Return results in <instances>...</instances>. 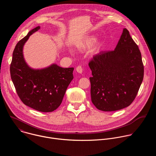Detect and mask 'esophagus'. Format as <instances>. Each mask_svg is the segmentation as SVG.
<instances>
[{"label":"esophagus","instance_id":"34e87169","mask_svg":"<svg viewBox=\"0 0 156 156\" xmlns=\"http://www.w3.org/2000/svg\"><path fill=\"white\" fill-rule=\"evenodd\" d=\"M76 72L78 73H79L80 74H81L83 73V69H82V67H81V66H78L76 68Z\"/></svg>","mask_w":156,"mask_h":156}]
</instances>
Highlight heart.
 Returning a JSON list of instances; mask_svg holds the SVG:
<instances>
[{
    "mask_svg": "<svg viewBox=\"0 0 156 156\" xmlns=\"http://www.w3.org/2000/svg\"><path fill=\"white\" fill-rule=\"evenodd\" d=\"M96 37L94 36H89L82 40H81L80 42H77L76 44V48L78 50L80 51H86L90 49L92 46L94 45V44L96 41ZM104 45V42L103 41H98L95 45L94 46L92 51H91V54L93 56H95L98 55L102 49ZM70 52H72L70 51Z\"/></svg>",
    "mask_w": 156,
    "mask_h": 156,
    "instance_id": "obj_1",
    "label": "heart"
}]
</instances>
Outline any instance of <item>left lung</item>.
I'll return each instance as SVG.
<instances>
[{"instance_id": "obj_1", "label": "left lung", "mask_w": 156, "mask_h": 156, "mask_svg": "<svg viewBox=\"0 0 156 156\" xmlns=\"http://www.w3.org/2000/svg\"><path fill=\"white\" fill-rule=\"evenodd\" d=\"M89 66L92 72L91 97L102 111L129 106L135 99L144 76V66L136 44L124 28L114 51L101 52Z\"/></svg>"}]
</instances>
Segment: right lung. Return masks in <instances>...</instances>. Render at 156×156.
<instances>
[{
  "label": "right lung",
  "instance_id": "right-lung-1",
  "mask_svg": "<svg viewBox=\"0 0 156 156\" xmlns=\"http://www.w3.org/2000/svg\"><path fill=\"white\" fill-rule=\"evenodd\" d=\"M40 29L29 31L15 48L10 75L16 93L26 105L42 112H51L61 104L66 89L73 79V68H62L52 63L43 69H33L23 55V47L30 36Z\"/></svg>",
  "mask_w": 156,
  "mask_h": 156
}]
</instances>
